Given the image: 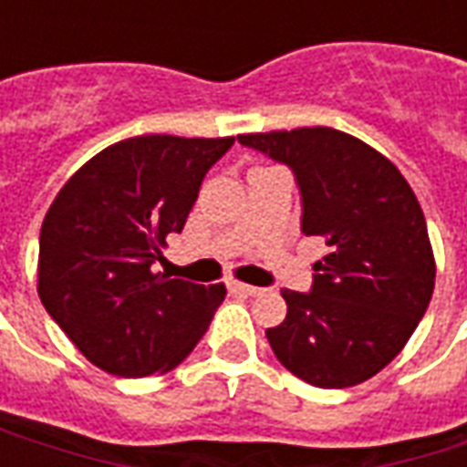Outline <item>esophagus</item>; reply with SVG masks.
<instances>
[{"instance_id": "34e87169", "label": "esophagus", "mask_w": 467, "mask_h": 467, "mask_svg": "<svg viewBox=\"0 0 467 467\" xmlns=\"http://www.w3.org/2000/svg\"><path fill=\"white\" fill-rule=\"evenodd\" d=\"M230 290L237 295H247V297H254V295L263 293L260 287H254V285H244V283H233L230 285Z\"/></svg>"}]
</instances>
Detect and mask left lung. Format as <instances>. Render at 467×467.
Here are the masks:
<instances>
[{
  "instance_id": "left-lung-1",
  "label": "left lung",
  "mask_w": 467,
  "mask_h": 467,
  "mask_svg": "<svg viewBox=\"0 0 467 467\" xmlns=\"http://www.w3.org/2000/svg\"><path fill=\"white\" fill-rule=\"evenodd\" d=\"M240 144L290 167L300 230L330 253L310 293L283 290L287 315L265 330L275 358L315 388H350L405 348L435 287L428 224L398 167L333 127L243 134Z\"/></svg>"
}]
</instances>
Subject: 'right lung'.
<instances>
[{"mask_svg": "<svg viewBox=\"0 0 467 467\" xmlns=\"http://www.w3.org/2000/svg\"><path fill=\"white\" fill-rule=\"evenodd\" d=\"M234 137L144 134L107 147L59 190L39 233V300L87 360L119 378L167 372L194 350L224 285L154 273L204 174Z\"/></svg>", "mask_w": 467, "mask_h": 467, "instance_id": "obj_1", "label": "right lung"}]
</instances>
